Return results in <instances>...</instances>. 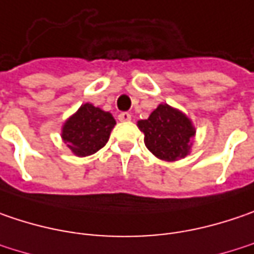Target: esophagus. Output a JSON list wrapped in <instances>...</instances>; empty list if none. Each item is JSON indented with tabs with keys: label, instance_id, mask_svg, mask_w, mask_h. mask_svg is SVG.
I'll return each mask as SVG.
<instances>
[{
	"label": "esophagus",
	"instance_id": "34e87169",
	"mask_svg": "<svg viewBox=\"0 0 254 254\" xmlns=\"http://www.w3.org/2000/svg\"><path fill=\"white\" fill-rule=\"evenodd\" d=\"M118 119H119L121 122H129V121L132 119V115L127 112H121L118 115Z\"/></svg>",
	"mask_w": 254,
	"mask_h": 254
}]
</instances>
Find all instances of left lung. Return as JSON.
<instances>
[{
  "label": "left lung",
  "instance_id": "left-lung-1",
  "mask_svg": "<svg viewBox=\"0 0 254 254\" xmlns=\"http://www.w3.org/2000/svg\"><path fill=\"white\" fill-rule=\"evenodd\" d=\"M146 148L159 159L175 161L190 151V139L195 130L184 113L168 105H159L148 119L139 121Z\"/></svg>",
  "mask_w": 254,
  "mask_h": 254
}]
</instances>
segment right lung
<instances>
[{"instance_id":"right-lung-1","label":"right lung","mask_w":254,"mask_h":254,"mask_svg":"<svg viewBox=\"0 0 254 254\" xmlns=\"http://www.w3.org/2000/svg\"><path fill=\"white\" fill-rule=\"evenodd\" d=\"M115 125L111 113L86 103L64 124L62 136L76 155L87 157L106 145Z\"/></svg>"}]
</instances>
